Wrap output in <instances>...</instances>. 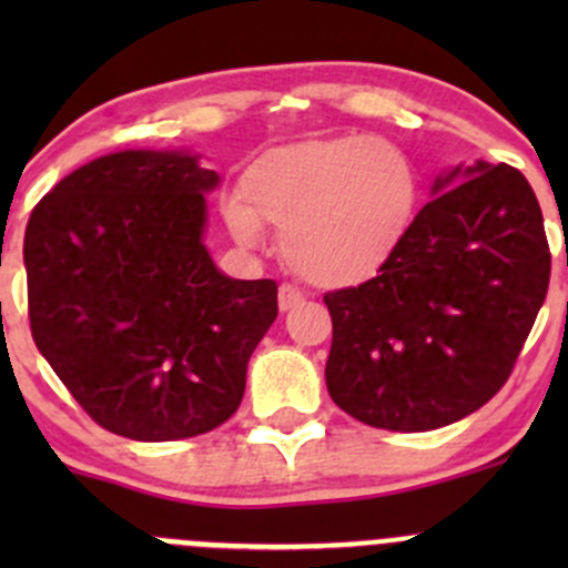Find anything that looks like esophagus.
Here are the masks:
<instances>
[{"mask_svg":"<svg viewBox=\"0 0 568 568\" xmlns=\"http://www.w3.org/2000/svg\"><path fill=\"white\" fill-rule=\"evenodd\" d=\"M302 300H305V294H302V291L296 288V285H291V283L280 285V294H277L280 311H291V307L300 305Z\"/></svg>","mask_w":568,"mask_h":568,"instance_id":"obj_1","label":"esophagus"}]
</instances>
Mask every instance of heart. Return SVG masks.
I'll use <instances>...</instances> for the list:
<instances>
[{"instance_id":"b5f03b06","label":"heart","mask_w":568,"mask_h":568,"mask_svg":"<svg viewBox=\"0 0 568 568\" xmlns=\"http://www.w3.org/2000/svg\"><path fill=\"white\" fill-rule=\"evenodd\" d=\"M417 170L398 145L352 134L266 153L250 170L247 203L227 205L244 244L261 222L283 231V255L307 283L368 280L404 239L417 205Z\"/></svg>"}]
</instances>
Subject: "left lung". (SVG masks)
<instances>
[{
	"label": "left lung",
	"instance_id": "8db88e82",
	"mask_svg": "<svg viewBox=\"0 0 568 568\" xmlns=\"http://www.w3.org/2000/svg\"><path fill=\"white\" fill-rule=\"evenodd\" d=\"M434 192L376 277L324 294L326 390L387 432L480 409L511 376L549 285L544 216L517 168L478 162Z\"/></svg>",
	"mask_w": 568,
	"mask_h": 568
}]
</instances>
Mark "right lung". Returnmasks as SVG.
Returning <instances> with one entry per match:
<instances>
[{"label":"right lung","instance_id":"obj_1","mask_svg":"<svg viewBox=\"0 0 568 568\" xmlns=\"http://www.w3.org/2000/svg\"><path fill=\"white\" fill-rule=\"evenodd\" d=\"M214 170L123 151L62 178L24 233L30 329L77 404L140 443L197 437L239 409L277 318L274 280H231L203 247Z\"/></svg>","mask_w":568,"mask_h":568}]
</instances>
